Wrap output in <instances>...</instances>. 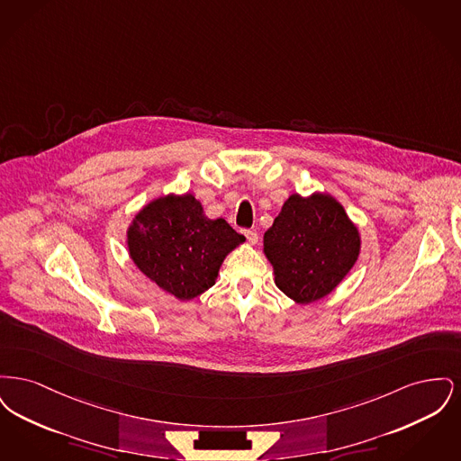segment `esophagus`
Returning a JSON list of instances; mask_svg holds the SVG:
<instances>
[{
	"label": "esophagus",
	"mask_w": 461,
	"mask_h": 461,
	"mask_svg": "<svg viewBox=\"0 0 461 461\" xmlns=\"http://www.w3.org/2000/svg\"><path fill=\"white\" fill-rule=\"evenodd\" d=\"M243 235H245V239H247V241H249L250 245H256V243H258V233H256V231H252V230H243Z\"/></svg>",
	"instance_id": "1"
}]
</instances>
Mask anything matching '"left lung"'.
<instances>
[{"label": "left lung", "instance_id": "1", "mask_svg": "<svg viewBox=\"0 0 461 461\" xmlns=\"http://www.w3.org/2000/svg\"><path fill=\"white\" fill-rule=\"evenodd\" d=\"M263 243L276 286L306 306L325 299L348 276L361 252V233L333 195L292 194Z\"/></svg>", "mask_w": 461, "mask_h": 461}]
</instances>
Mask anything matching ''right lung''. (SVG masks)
Here are the masks:
<instances>
[{"label":"right lung","instance_id":"right-lung-1","mask_svg":"<svg viewBox=\"0 0 461 461\" xmlns=\"http://www.w3.org/2000/svg\"><path fill=\"white\" fill-rule=\"evenodd\" d=\"M243 241L226 221L207 218L190 192L152 198L126 230L134 266L177 301H192L214 285L221 264Z\"/></svg>","mask_w":461,"mask_h":461}]
</instances>
